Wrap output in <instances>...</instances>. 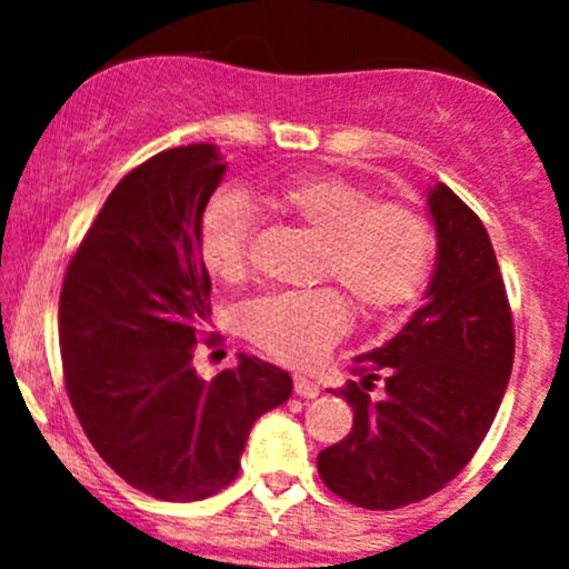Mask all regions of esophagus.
Listing matches in <instances>:
<instances>
[{"instance_id": "obj_1", "label": "esophagus", "mask_w": 569, "mask_h": 569, "mask_svg": "<svg viewBox=\"0 0 569 569\" xmlns=\"http://www.w3.org/2000/svg\"><path fill=\"white\" fill-rule=\"evenodd\" d=\"M293 393L302 396V398H316L318 393H321V388H318V382H312L310 377L297 375L293 377Z\"/></svg>"}]
</instances>
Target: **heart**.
<instances>
[{
    "mask_svg": "<svg viewBox=\"0 0 569 569\" xmlns=\"http://www.w3.org/2000/svg\"><path fill=\"white\" fill-rule=\"evenodd\" d=\"M272 202L323 240L321 276L337 278L358 310L385 312L420 291L433 257V230L411 206L375 202L369 189L339 176L286 181ZM251 213L234 192H217L198 224L200 262L219 280H238L248 262ZM348 326V305L329 286L283 291L243 310V329L267 352L310 363Z\"/></svg>",
    "mask_w": 569,
    "mask_h": 569,
    "instance_id": "1",
    "label": "heart"
}]
</instances>
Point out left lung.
<instances>
[{
  "instance_id": "left-lung-1",
  "label": "left lung",
  "mask_w": 569,
  "mask_h": 569,
  "mask_svg": "<svg viewBox=\"0 0 569 569\" xmlns=\"http://www.w3.org/2000/svg\"><path fill=\"white\" fill-rule=\"evenodd\" d=\"M436 264L426 302L393 339L356 358L361 385L342 390L352 430L318 455L331 492L369 511L426 500L485 441L513 367V321L495 248L479 217L447 184L428 189ZM386 396L371 399L376 371Z\"/></svg>"
}]
</instances>
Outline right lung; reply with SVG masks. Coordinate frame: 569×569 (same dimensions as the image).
Returning <instances> with one entry per match:
<instances>
[{"label": "right lung", "instance_id": "right-lung-1", "mask_svg": "<svg viewBox=\"0 0 569 569\" xmlns=\"http://www.w3.org/2000/svg\"><path fill=\"white\" fill-rule=\"evenodd\" d=\"M227 162L213 143L130 171L77 248L58 305L67 393L96 452L130 487L192 502L238 476L248 433L289 401V371L253 356L202 380L192 367L211 318L200 213Z\"/></svg>", "mask_w": 569, "mask_h": 569}]
</instances>
